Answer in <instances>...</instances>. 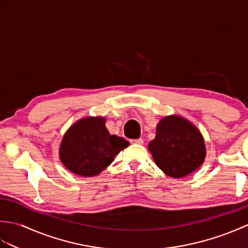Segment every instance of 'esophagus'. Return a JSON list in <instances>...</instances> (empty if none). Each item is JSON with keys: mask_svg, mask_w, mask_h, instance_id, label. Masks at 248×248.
I'll list each match as a JSON object with an SVG mask.
<instances>
[{"mask_svg": "<svg viewBox=\"0 0 248 248\" xmlns=\"http://www.w3.org/2000/svg\"><path fill=\"white\" fill-rule=\"evenodd\" d=\"M131 144H136V145H143L144 140L143 139H136V140H131Z\"/></svg>", "mask_w": 248, "mask_h": 248, "instance_id": "obj_1", "label": "esophagus"}]
</instances>
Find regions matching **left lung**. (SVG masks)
Listing matches in <instances>:
<instances>
[{"label":"left lung","mask_w":248,"mask_h":248,"mask_svg":"<svg viewBox=\"0 0 248 248\" xmlns=\"http://www.w3.org/2000/svg\"><path fill=\"white\" fill-rule=\"evenodd\" d=\"M148 148L157 167L172 178L186 177L196 170L205 155L202 134L179 116H168L160 121L155 139Z\"/></svg>","instance_id":"left-lung-1"}]
</instances>
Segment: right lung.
<instances>
[{
    "label": "right lung",
    "instance_id": "obj_1",
    "mask_svg": "<svg viewBox=\"0 0 248 248\" xmlns=\"http://www.w3.org/2000/svg\"><path fill=\"white\" fill-rule=\"evenodd\" d=\"M127 146L128 140L108 133L104 118L88 117L68 130L62 140L60 156L73 173L93 177L108 167Z\"/></svg>",
    "mask_w": 248,
    "mask_h": 248
}]
</instances>
